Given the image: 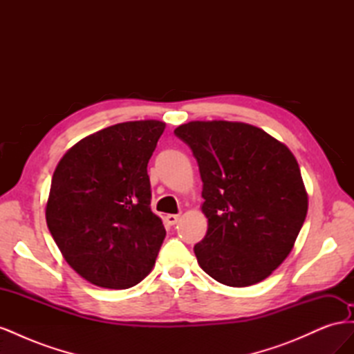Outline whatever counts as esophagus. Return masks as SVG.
Returning a JSON list of instances; mask_svg holds the SVG:
<instances>
[{
  "label": "esophagus",
  "instance_id": "obj_1",
  "mask_svg": "<svg viewBox=\"0 0 354 354\" xmlns=\"http://www.w3.org/2000/svg\"><path fill=\"white\" fill-rule=\"evenodd\" d=\"M165 220H167L168 224H171V226H174V224L180 220V216H178V214H168Z\"/></svg>",
  "mask_w": 354,
  "mask_h": 354
}]
</instances>
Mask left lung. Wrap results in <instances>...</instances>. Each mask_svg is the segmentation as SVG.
<instances>
[{
	"label": "left lung",
	"instance_id": "1",
	"mask_svg": "<svg viewBox=\"0 0 354 354\" xmlns=\"http://www.w3.org/2000/svg\"><path fill=\"white\" fill-rule=\"evenodd\" d=\"M174 134L194 152L203 183L208 230L195 245L201 269L234 288L264 281L292 251L307 216L295 156L245 122L190 121Z\"/></svg>",
	"mask_w": 354,
	"mask_h": 354
}]
</instances>
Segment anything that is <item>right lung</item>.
I'll return each instance as SVG.
<instances>
[{"mask_svg": "<svg viewBox=\"0 0 354 354\" xmlns=\"http://www.w3.org/2000/svg\"><path fill=\"white\" fill-rule=\"evenodd\" d=\"M165 122L128 121L84 137L51 178L46 220L63 259L85 281L127 289L151 273L165 239L151 209V159Z\"/></svg>", "mask_w": 354, "mask_h": 354, "instance_id": "add662e5", "label": "right lung"}]
</instances>
